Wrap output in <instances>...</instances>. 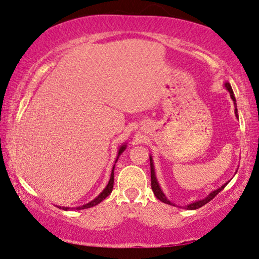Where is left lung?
Segmentation results:
<instances>
[{
  "mask_svg": "<svg viewBox=\"0 0 259 259\" xmlns=\"http://www.w3.org/2000/svg\"><path fill=\"white\" fill-rule=\"evenodd\" d=\"M225 87H226V89L228 90V92H230L231 99L233 100L234 106H236V109H234V113H236V116L238 117V109H237L236 97H234V94H233L232 87H231V84H230V83H228V82L225 83ZM150 165H151V188H152L153 194H154V195H156L157 199L162 201V202H164V203H167V204H171V206H175V204H174L172 202H171L170 200H167V199H166V196L164 195L163 190L160 189L158 181H157V179H156V174H154V166H153V162H152V157H151V156H150ZM227 183H228V182H227ZM227 183H225L223 187H220V188H219V189H217V190L211 191V193L209 194V195H208L207 197H204V199H202V200H199V201H195V202H191V203H189V204H187V206H184V208H186V209H189V210H190V209H197V208H200V207L204 206V204L208 203V202H209V201L213 200L214 197H215V196L218 195V194H219L220 191L223 190L224 188L227 186Z\"/></svg>",
  "mask_w": 259,
  "mask_h": 259,
  "instance_id": "8db88e82",
  "label": "left lung"
}]
</instances>
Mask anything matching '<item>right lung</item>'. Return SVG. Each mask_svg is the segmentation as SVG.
Here are the masks:
<instances>
[{"instance_id": "obj_1", "label": "right lung", "mask_w": 259, "mask_h": 259, "mask_svg": "<svg viewBox=\"0 0 259 259\" xmlns=\"http://www.w3.org/2000/svg\"><path fill=\"white\" fill-rule=\"evenodd\" d=\"M126 150V144L125 145H121V147H120L119 149V152H117V157H116V160L119 159V157H120V154H121L123 151ZM116 160H115V163H116ZM115 166V165H114ZM114 166H113V170H112V174H110V180H109V182H108V184H107V187L105 188V189L102 190V193L100 194L99 196L97 197H95V199H94L93 201H90L89 203H87V204H84V206H80V207H76V209H85V208H90V207H94V206H96V204H99L101 201H103L106 199L107 196L109 195L110 193H112V190H113V186H114ZM59 208H62V209H64V210H68L69 209V207H59Z\"/></svg>"}]
</instances>
